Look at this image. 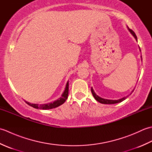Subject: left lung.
I'll use <instances>...</instances> for the list:
<instances>
[{"instance_id": "1", "label": "left lung", "mask_w": 152, "mask_h": 152, "mask_svg": "<svg viewBox=\"0 0 152 152\" xmlns=\"http://www.w3.org/2000/svg\"><path fill=\"white\" fill-rule=\"evenodd\" d=\"M128 28L129 31L131 32V33L133 35V37L135 38V39H136L137 40V37L136 36V34H135V33H134L133 31H132L131 28ZM91 93H92V95L93 96H94V98L96 99V101H97L98 102H99L100 103H102V104H115V103H118V102H122L123 101H124V100L127 97V96H126V97H124V98H122L121 99H118V100H108V99H102L101 97H100V96H99L98 95H96V93L94 92V91H93V88H91Z\"/></svg>"}]
</instances>
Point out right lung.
Listing matches in <instances>:
<instances>
[{
  "instance_id": "add662e5",
  "label": "right lung",
  "mask_w": 152,
  "mask_h": 152,
  "mask_svg": "<svg viewBox=\"0 0 152 152\" xmlns=\"http://www.w3.org/2000/svg\"><path fill=\"white\" fill-rule=\"evenodd\" d=\"M68 95H69V82L66 83V86L65 89H64V91L63 92L62 96L59 98L57 101H54L53 102L48 103V104H31V103L25 101L27 104L32 106L34 108L37 109H43V110H47V109H51L58 107L60 105L63 104V103L66 101V100L68 98Z\"/></svg>"
}]
</instances>
